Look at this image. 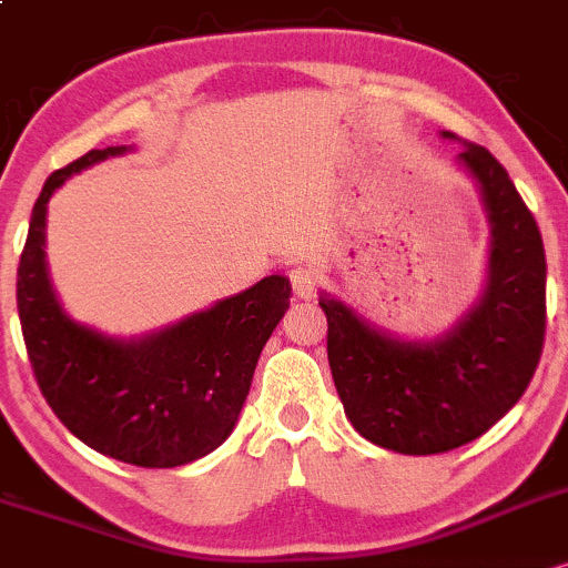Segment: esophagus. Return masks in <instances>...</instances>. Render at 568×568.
Listing matches in <instances>:
<instances>
[{
    "mask_svg": "<svg viewBox=\"0 0 568 568\" xmlns=\"http://www.w3.org/2000/svg\"><path fill=\"white\" fill-rule=\"evenodd\" d=\"M290 284H292V292H295L301 301H308V297H314V290H316V276L314 271H308V267L297 265L290 271Z\"/></svg>",
    "mask_w": 568,
    "mask_h": 568,
    "instance_id": "1",
    "label": "esophagus"
}]
</instances>
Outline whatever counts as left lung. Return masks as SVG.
I'll return each mask as SVG.
<instances>
[{
    "instance_id": "obj_1",
    "label": "left lung",
    "mask_w": 568,
    "mask_h": 568,
    "mask_svg": "<svg viewBox=\"0 0 568 568\" xmlns=\"http://www.w3.org/2000/svg\"><path fill=\"white\" fill-rule=\"evenodd\" d=\"M443 139H458L443 131ZM490 222L480 303L437 341H397L322 295L327 359L354 429L407 456L467 445L524 397L545 346V246L537 220L486 146L464 142Z\"/></svg>"
}]
</instances>
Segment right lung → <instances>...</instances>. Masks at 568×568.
Returning a JSON list of instances; mask_svg holds the SVG:
<instances>
[{"label":"right lung","instance_id":"1","mask_svg":"<svg viewBox=\"0 0 568 568\" xmlns=\"http://www.w3.org/2000/svg\"><path fill=\"white\" fill-rule=\"evenodd\" d=\"M123 152L91 150L48 176L18 263V316L37 386L61 424L99 454L169 469L212 454L231 435L292 286L267 276L139 341L106 337L69 318L44 267L48 201L72 174Z\"/></svg>","mask_w":568,"mask_h":568}]
</instances>
